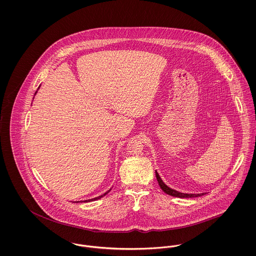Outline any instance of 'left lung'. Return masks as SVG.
<instances>
[{
    "label": "left lung",
    "mask_w": 256,
    "mask_h": 256,
    "mask_svg": "<svg viewBox=\"0 0 256 256\" xmlns=\"http://www.w3.org/2000/svg\"><path fill=\"white\" fill-rule=\"evenodd\" d=\"M156 177H157L158 183L160 189H162L166 194H168V195H170V196L177 198H195L200 197V196L204 195V193H202V194H184V193H180V192H178V191H176V190H174V189L168 187V186L162 182V180L160 179V177L158 176V174L157 172H156Z\"/></svg>",
    "instance_id": "1"
}]
</instances>
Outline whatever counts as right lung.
<instances>
[{"instance_id":"1","label":"right lung","mask_w":256,"mask_h":256,"mask_svg":"<svg viewBox=\"0 0 256 256\" xmlns=\"http://www.w3.org/2000/svg\"><path fill=\"white\" fill-rule=\"evenodd\" d=\"M108 192H110V190H109ZM108 192H107V193H105V194H103V195H101V196H99V197L94 198H92V200H84V202H92V200H98V198H101L104 197L106 194H108Z\"/></svg>"}]
</instances>
